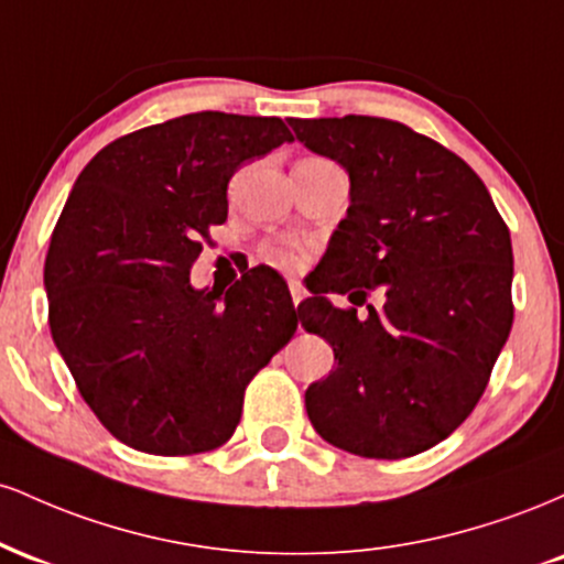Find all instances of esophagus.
Segmentation results:
<instances>
[{
    "label": "esophagus",
    "instance_id": "esophagus-1",
    "mask_svg": "<svg viewBox=\"0 0 564 564\" xmlns=\"http://www.w3.org/2000/svg\"><path fill=\"white\" fill-rule=\"evenodd\" d=\"M289 291H291V302H294V307H296V304L304 300V289L296 281H289Z\"/></svg>",
    "mask_w": 564,
    "mask_h": 564
}]
</instances>
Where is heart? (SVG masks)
<instances>
[{
	"label": "heart",
	"instance_id": "obj_1",
	"mask_svg": "<svg viewBox=\"0 0 564 564\" xmlns=\"http://www.w3.org/2000/svg\"><path fill=\"white\" fill-rule=\"evenodd\" d=\"M270 257H273L278 264H283V268H294V264L302 262L300 251L291 249V246H283V243L273 246V249H270Z\"/></svg>",
	"mask_w": 564,
	"mask_h": 564
}]
</instances>
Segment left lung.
Wrapping results in <instances>:
<instances>
[{"label": "left lung", "instance_id": "8db88e82", "mask_svg": "<svg viewBox=\"0 0 564 564\" xmlns=\"http://www.w3.org/2000/svg\"><path fill=\"white\" fill-rule=\"evenodd\" d=\"M307 151L349 177L347 215L300 321L334 349L304 405L315 432L366 458L416 456L482 398L511 332L509 228L467 161L405 124L373 116L289 119ZM386 289L366 319L328 293ZM356 291L352 292L351 289Z\"/></svg>", "mask_w": 564, "mask_h": 564}]
</instances>
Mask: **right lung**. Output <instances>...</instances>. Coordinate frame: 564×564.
Listing matches in <instances>:
<instances>
[{
  "mask_svg": "<svg viewBox=\"0 0 564 564\" xmlns=\"http://www.w3.org/2000/svg\"><path fill=\"white\" fill-rule=\"evenodd\" d=\"M291 140L275 116L187 113L113 140L74 183L44 260L50 332L129 448L191 456L228 443L246 384L296 332L275 270L228 291L191 283L200 238L228 219L232 174Z\"/></svg>",
  "mask_w": 564,
  "mask_h": 564,
  "instance_id": "obj_1",
  "label": "right lung"
}]
</instances>
